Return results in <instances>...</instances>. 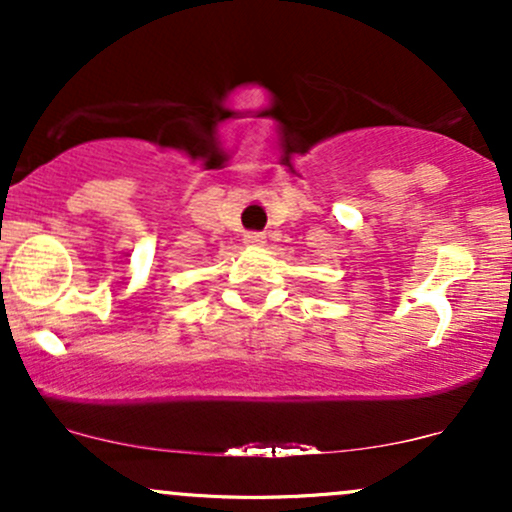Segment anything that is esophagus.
Masks as SVG:
<instances>
[{
  "label": "esophagus",
  "mask_w": 512,
  "mask_h": 512,
  "mask_svg": "<svg viewBox=\"0 0 512 512\" xmlns=\"http://www.w3.org/2000/svg\"><path fill=\"white\" fill-rule=\"evenodd\" d=\"M245 245H248V248H262L264 243H267V236H264V233H257V231H252V233H245Z\"/></svg>",
  "instance_id": "34e87169"
}]
</instances>
